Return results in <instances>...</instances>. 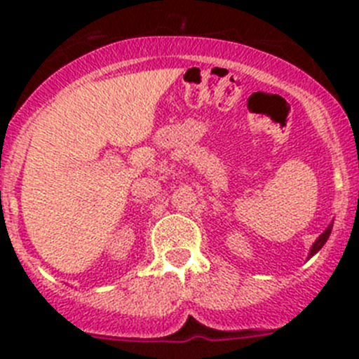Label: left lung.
Listing matches in <instances>:
<instances>
[{
	"label": "left lung",
	"instance_id": "8db88e82",
	"mask_svg": "<svg viewBox=\"0 0 359 359\" xmlns=\"http://www.w3.org/2000/svg\"><path fill=\"white\" fill-rule=\"evenodd\" d=\"M332 227H334V222H330V226H328L327 229H325L323 233H321L320 236L316 238V241H314V243H313V247H311V250H309V257H313L314 253H318V252H320L321 248H323V245L327 243V240H328V238H330ZM309 257H307V259H309Z\"/></svg>",
	"mask_w": 359,
	"mask_h": 359
}]
</instances>
